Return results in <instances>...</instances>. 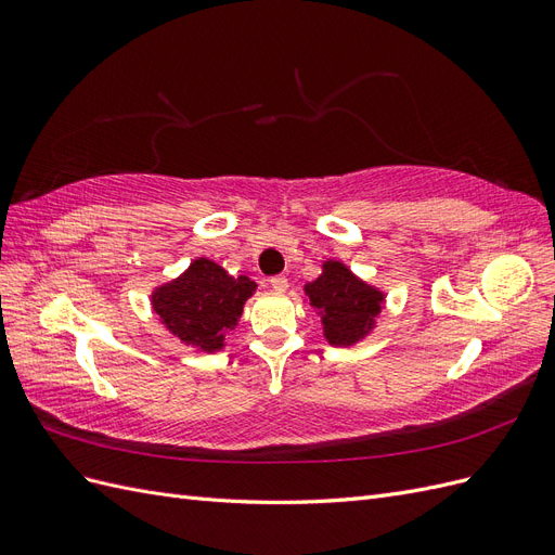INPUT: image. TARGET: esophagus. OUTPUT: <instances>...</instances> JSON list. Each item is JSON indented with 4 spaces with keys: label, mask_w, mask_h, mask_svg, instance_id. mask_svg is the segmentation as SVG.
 <instances>
[{
    "label": "esophagus",
    "mask_w": 555,
    "mask_h": 555,
    "mask_svg": "<svg viewBox=\"0 0 555 555\" xmlns=\"http://www.w3.org/2000/svg\"><path fill=\"white\" fill-rule=\"evenodd\" d=\"M268 282H271V287H273L275 292H284V289L289 287V280L284 278V275H273Z\"/></svg>",
    "instance_id": "1"
}]
</instances>
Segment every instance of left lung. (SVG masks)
Masks as SVG:
<instances>
[{"label": "left lung", "mask_w": 555, "mask_h": 555, "mask_svg": "<svg viewBox=\"0 0 555 555\" xmlns=\"http://www.w3.org/2000/svg\"><path fill=\"white\" fill-rule=\"evenodd\" d=\"M310 306L322 314L326 340L335 347L354 345L371 333L382 312L384 294L359 280L340 261H326L324 273L306 284Z\"/></svg>", "instance_id": "left-lung-1"}]
</instances>
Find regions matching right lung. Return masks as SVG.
<instances>
[{
  "instance_id": "1",
  "label": "right lung",
  "mask_w": 555,
  "mask_h": 555,
  "mask_svg": "<svg viewBox=\"0 0 555 555\" xmlns=\"http://www.w3.org/2000/svg\"><path fill=\"white\" fill-rule=\"evenodd\" d=\"M257 284L229 275L210 259H196L178 280L153 292V308L173 335L201 351L224 347V333L238 324Z\"/></svg>"
}]
</instances>
